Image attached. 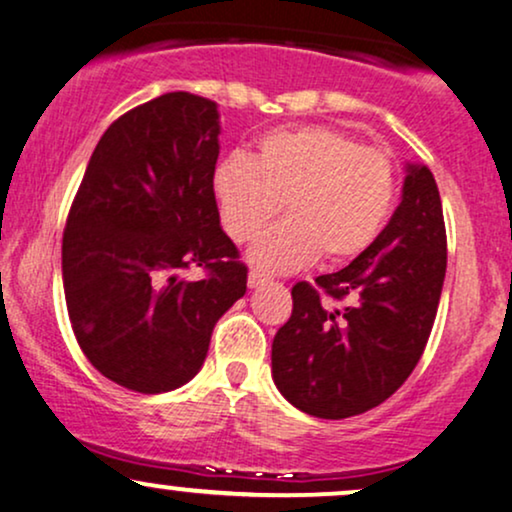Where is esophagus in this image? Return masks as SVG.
<instances>
[{"label":"esophagus","instance_id":"obj_1","mask_svg":"<svg viewBox=\"0 0 512 512\" xmlns=\"http://www.w3.org/2000/svg\"><path fill=\"white\" fill-rule=\"evenodd\" d=\"M268 280H270L268 275H263L261 270H251V273H249V287H251V290H254V287H263Z\"/></svg>","mask_w":512,"mask_h":512}]
</instances>
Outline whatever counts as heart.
Returning a JSON list of instances; mask_svg holds the SVG:
<instances>
[{"label": "heart", "mask_w": 512, "mask_h": 512, "mask_svg": "<svg viewBox=\"0 0 512 512\" xmlns=\"http://www.w3.org/2000/svg\"><path fill=\"white\" fill-rule=\"evenodd\" d=\"M395 191L388 153L323 124L268 131L251 158L230 155L213 174L220 222L237 244L251 242L285 201L290 218L263 232L249 254L270 273L299 270L321 254L328 263L362 256L388 225Z\"/></svg>", "instance_id": "obj_1"}]
</instances>
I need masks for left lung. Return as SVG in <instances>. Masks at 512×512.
Wrapping results in <instances>:
<instances>
[{"label":"left lung","mask_w":512,"mask_h":512,"mask_svg":"<svg viewBox=\"0 0 512 512\" xmlns=\"http://www.w3.org/2000/svg\"><path fill=\"white\" fill-rule=\"evenodd\" d=\"M446 249L434 174L407 165L400 206L374 246L338 273L292 287V316L270 357L280 393L321 419L354 417L388 400L434 328ZM328 298L348 304L333 310Z\"/></svg>","instance_id":"1"}]
</instances>
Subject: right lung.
Instances as JSON below:
<instances>
[{"label":"right lung","mask_w":512,"mask_h":512,"mask_svg":"<svg viewBox=\"0 0 512 512\" xmlns=\"http://www.w3.org/2000/svg\"><path fill=\"white\" fill-rule=\"evenodd\" d=\"M218 136L213 100L177 90L143 102L102 134L66 218L71 328L88 362L136 393L189 383L246 292L213 194ZM194 265L201 281L181 275Z\"/></svg>","instance_id":"obj_1"}]
</instances>
